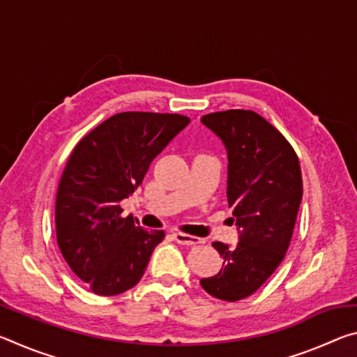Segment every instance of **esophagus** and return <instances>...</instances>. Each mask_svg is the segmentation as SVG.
Segmentation results:
<instances>
[{
    "instance_id": "obj_1",
    "label": "esophagus",
    "mask_w": 357,
    "mask_h": 357,
    "mask_svg": "<svg viewBox=\"0 0 357 357\" xmlns=\"http://www.w3.org/2000/svg\"><path fill=\"white\" fill-rule=\"evenodd\" d=\"M173 238H174V241H176L178 244H183V245H197V244H203L204 243L202 238L190 236V234H185V233H181V231H174L173 233Z\"/></svg>"
}]
</instances>
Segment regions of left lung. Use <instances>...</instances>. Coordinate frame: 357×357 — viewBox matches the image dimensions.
Instances as JSON below:
<instances>
[{"label":"left lung","instance_id":"left-lung-1","mask_svg":"<svg viewBox=\"0 0 357 357\" xmlns=\"http://www.w3.org/2000/svg\"><path fill=\"white\" fill-rule=\"evenodd\" d=\"M202 123L227 148V197L239 243L234 249L213 243L222 269L200 283L214 298L236 302L255 293L285 258L302 200L301 165L287 138L255 112H215Z\"/></svg>","mask_w":357,"mask_h":357}]
</instances>
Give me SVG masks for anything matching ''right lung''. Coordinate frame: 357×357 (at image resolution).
Masks as SVG:
<instances>
[{
	"label": "right lung",
	"instance_id": "1",
	"mask_svg": "<svg viewBox=\"0 0 357 357\" xmlns=\"http://www.w3.org/2000/svg\"><path fill=\"white\" fill-rule=\"evenodd\" d=\"M190 119L176 113L113 114L75 144L59 179L56 241L66 263L99 296L135 287L162 229L146 231L119 202L135 192L157 154Z\"/></svg>",
	"mask_w": 357,
	"mask_h": 357
}]
</instances>
